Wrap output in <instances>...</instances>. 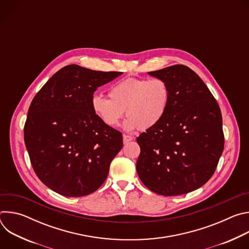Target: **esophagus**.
<instances>
[{
	"mask_svg": "<svg viewBox=\"0 0 249 249\" xmlns=\"http://www.w3.org/2000/svg\"><path fill=\"white\" fill-rule=\"evenodd\" d=\"M132 140H133V137H131V136H129V135H123V142H124V144L129 143V142H131Z\"/></svg>",
	"mask_w": 249,
	"mask_h": 249,
	"instance_id": "obj_1",
	"label": "esophagus"
}]
</instances>
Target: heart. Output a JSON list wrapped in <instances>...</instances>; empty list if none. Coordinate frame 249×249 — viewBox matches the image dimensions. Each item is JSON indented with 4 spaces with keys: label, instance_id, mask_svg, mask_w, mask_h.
Segmentation results:
<instances>
[{
    "label": "heart",
    "instance_id": "b5f03b06",
    "mask_svg": "<svg viewBox=\"0 0 249 249\" xmlns=\"http://www.w3.org/2000/svg\"><path fill=\"white\" fill-rule=\"evenodd\" d=\"M109 97L93 94L91 108L94 114L108 127L119 125L126 110L125 129L147 130L158 125L164 117L170 100V90L160 78H129L114 84Z\"/></svg>",
    "mask_w": 249,
    "mask_h": 249
}]
</instances>
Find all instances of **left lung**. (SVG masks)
Returning <instances> with one entry per match:
<instances>
[{"label":"left lung","mask_w":249,"mask_h":249,"mask_svg":"<svg viewBox=\"0 0 249 249\" xmlns=\"http://www.w3.org/2000/svg\"><path fill=\"white\" fill-rule=\"evenodd\" d=\"M168 85L170 100L162 120L137 138L136 169L151 191L177 196L203 186L224 151L220 106L190 68L174 65L150 72Z\"/></svg>","instance_id":"8db88e82"}]
</instances>
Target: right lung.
<instances>
[{
	"label": "right lung",
	"instance_id": "right-lung-1",
	"mask_svg": "<svg viewBox=\"0 0 249 249\" xmlns=\"http://www.w3.org/2000/svg\"><path fill=\"white\" fill-rule=\"evenodd\" d=\"M121 74L68 65L32 99L24 143L33 170L51 190L81 197L105 181L123 138L94 114L90 102L98 87Z\"/></svg>",
	"mask_w": 249,
	"mask_h": 249
}]
</instances>
